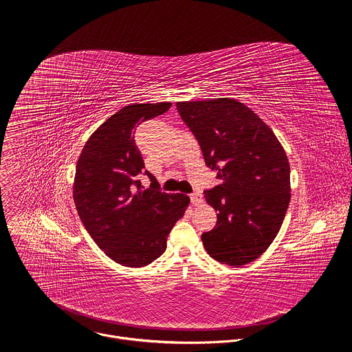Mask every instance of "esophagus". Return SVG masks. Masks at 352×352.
<instances>
[{
    "label": "esophagus",
    "mask_w": 352,
    "mask_h": 352,
    "mask_svg": "<svg viewBox=\"0 0 352 352\" xmlns=\"http://www.w3.org/2000/svg\"><path fill=\"white\" fill-rule=\"evenodd\" d=\"M189 199H190V202H192L193 205H197V204L200 202V200H202V196H200L199 192H193V193L189 195Z\"/></svg>",
    "instance_id": "obj_1"
}]
</instances>
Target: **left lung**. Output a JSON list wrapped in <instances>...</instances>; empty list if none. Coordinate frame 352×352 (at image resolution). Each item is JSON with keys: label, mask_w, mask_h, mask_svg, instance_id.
<instances>
[{"label": "left lung", "mask_w": 352, "mask_h": 352, "mask_svg": "<svg viewBox=\"0 0 352 352\" xmlns=\"http://www.w3.org/2000/svg\"><path fill=\"white\" fill-rule=\"evenodd\" d=\"M177 110L221 181L205 190L217 212L214 228L202 234L205 249L228 266L258 259L280 231L289 205V163L283 146L234 98L179 102Z\"/></svg>", "instance_id": "obj_1"}]
</instances>
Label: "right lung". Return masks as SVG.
<instances>
[{
	"mask_svg": "<svg viewBox=\"0 0 352 352\" xmlns=\"http://www.w3.org/2000/svg\"><path fill=\"white\" fill-rule=\"evenodd\" d=\"M171 103L126 106L86 142L76 163L74 200L93 238L114 262L143 267L160 258L167 236L184 216L189 197L166 193L147 170L135 144V129L164 114ZM146 175L151 188L140 178Z\"/></svg>",
	"mask_w": 352,
	"mask_h": 352,
	"instance_id": "1",
	"label": "right lung"
}]
</instances>
